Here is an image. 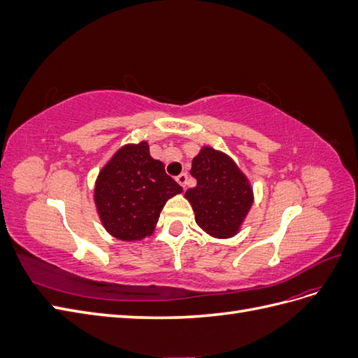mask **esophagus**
<instances>
[{"instance_id": "1", "label": "esophagus", "mask_w": 358, "mask_h": 358, "mask_svg": "<svg viewBox=\"0 0 358 358\" xmlns=\"http://www.w3.org/2000/svg\"><path fill=\"white\" fill-rule=\"evenodd\" d=\"M187 180H188V175H187V173H180L179 176H176V182L179 183V185H180L182 188L187 187Z\"/></svg>"}]
</instances>
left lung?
I'll return each instance as SVG.
<instances>
[{
    "mask_svg": "<svg viewBox=\"0 0 358 358\" xmlns=\"http://www.w3.org/2000/svg\"><path fill=\"white\" fill-rule=\"evenodd\" d=\"M191 176L197 187L185 192L200 229L215 239L241 231L254 204V189L236 161L222 150L203 146L192 158Z\"/></svg>",
    "mask_w": 358,
    "mask_h": 358,
    "instance_id": "1",
    "label": "left lung"
}]
</instances>
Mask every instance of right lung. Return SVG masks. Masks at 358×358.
Returning <instances> with one entry per match:
<instances>
[{"mask_svg":"<svg viewBox=\"0 0 358 358\" xmlns=\"http://www.w3.org/2000/svg\"><path fill=\"white\" fill-rule=\"evenodd\" d=\"M182 192L146 140L119 148L100 170L94 187L96 215L110 236L138 242L155 231L167 200Z\"/></svg>","mask_w":358,"mask_h":358,"instance_id":"1","label":"right lung"}]
</instances>
